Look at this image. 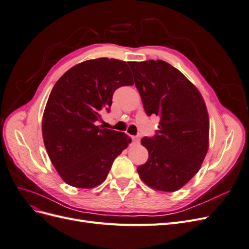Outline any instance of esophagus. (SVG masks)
Instances as JSON below:
<instances>
[{
  "mask_svg": "<svg viewBox=\"0 0 249 249\" xmlns=\"http://www.w3.org/2000/svg\"><path fill=\"white\" fill-rule=\"evenodd\" d=\"M132 140H133V143H135V144H137V143L140 142V139L137 136H132Z\"/></svg>",
  "mask_w": 249,
  "mask_h": 249,
  "instance_id": "1",
  "label": "esophagus"
}]
</instances>
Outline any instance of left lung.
I'll return each mask as SVG.
<instances>
[{
    "mask_svg": "<svg viewBox=\"0 0 249 249\" xmlns=\"http://www.w3.org/2000/svg\"><path fill=\"white\" fill-rule=\"evenodd\" d=\"M135 86L148 116H160L158 135L141 144L148 160L140 178L158 191L175 192L196 175L209 149L210 122L199 90L162 60L129 62Z\"/></svg>",
    "mask_w": 249,
    "mask_h": 249,
    "instance_id": "left-lung-1",
    "label": "left lung"
}]
</instances>
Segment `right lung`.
<instances>
[{
	"label": "right lung",
	"instance_id": "add662e5",
	"mask_svg": "<svg viewBox=\"0 0 249 249\" xmlns=\"http://www.w3.org/2000/svg\"><path fill=\"white\" fill-rule=\"evenodd\" d=\"M125 61L97 58L72 66L53 87L42 116L44 146L59 176L76 188L91 189L106 179L113 161L131 142L126 134L101 129V111L113 92L133 85Z\"/></svg>",
	"mask_w": 249,
	"mask_h": 249
}]
</instances>
